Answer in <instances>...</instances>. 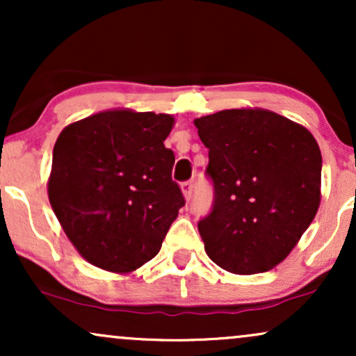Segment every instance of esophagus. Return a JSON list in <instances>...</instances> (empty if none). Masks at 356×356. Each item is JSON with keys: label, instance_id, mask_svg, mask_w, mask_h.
Wrapping results in <instances>:
<instances>
[{"label": "esophagus", "instance_id": "1", "mask_svg": "<svg viewBox=\"0 0 356 356\" xmlns=\"http://www.w3.org/2000/svg\"><path fill=\"white\" fill-rule=\"evenodd\" d=\"M181 189H182L184 197H186V201H189V199L192 197V182L191 181L182 182L181 184Z\"/></svg>", "mask_w": 356, "mask_h": 356}]
</instances>
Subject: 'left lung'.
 Instances as JSON below:
<instances>
[{
	"label": "left lung",
	"instance_id": "8db88e82",
	"mask_svg": "<svg viewBox=\"0 0 356 356\" xmlns=\"http://www.w3.org/2000/svg\"><path fill=\"white\" fill-rule=\"evenodd\" d=\"M209 149L214 207L199 220L207 256L234 275L273 269L293 251L321 202V152L308 129L264 108L195 118Z\"/></svg>",
	"mask_w": 356,
	"mask_h": 356
}]
</instances>
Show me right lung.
<instances>
[{"instance_id":"1","label":"right lung","mask_w":356,"mask_h":356,"mask_svg":"<svg viewBox=\"0 0 356 356\" xmlns=\"http://www.w3.org/2000/svg\"><path fill=\"white\" fill-rule=\"evenodd\" d=\"M169 113L112 108L67 125L53 149L48 199L81 257L127 275L161 251L186 204L164 140Z\"/></svg>"}]
</instances>
